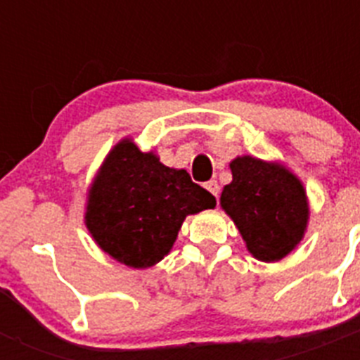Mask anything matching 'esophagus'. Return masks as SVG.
<instances>
[{
    "instance_id": "obj_1",
    "label": "esophagus",
    "mask_w": 360,
    "mask_h": 360,
    "mask_svg": "<svg viewBox=\"0 0 360 360\" xmlns=\"http://www.w3.org/2000/svg\"><path fill=\"white\" fill-rule=\"evenodd\" d=\"M205 189H207L209 193H211V195H214L216 198H218V195H219V186H218V182H216V180H209V182L205 184Z\"/></svg>"
}]
</instances>
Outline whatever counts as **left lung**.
<instances>
[{"label": "left lung", "mask_w": 360, "mask_h": 360, "mask_svg": "<svg viewBox=\"0 0 360 360\" xmlns=\"http://www.w3.org/2000/svg\"><path fill=\"white\" fill-rule=\"evenodd\" d=\"M232 182L219 205L256 259L281 262L304 238L310 219L307 189L281 162L243 155L231 162Z\"/></svg>", "instance_id": "1"}]
</instances>
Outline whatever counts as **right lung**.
Returning a JSON list of instances; mask_svg holds the SVG:
<instances>
[{
    "mask_svg": "<svg viewBox=\"0 0 360 360\" xmlns=\"http://www.w3.org/2000/svg\"><path fill=\"white\" fill-rule=\"evenodd\" d=\"M216 198L186 169L167 167L155 151L126 136L88 187L84 225L97 247L131 269H149L173 249L189 214L214 209Z\"/></svg>",
    "mask_w": 360,
    "mask_h": 360,
    "instance_id": "1",
    "label": "right lung"
}]
</instances>
